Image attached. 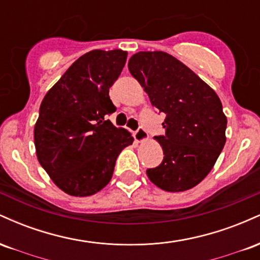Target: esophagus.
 Segmentation results:
<instances>
[{
    "label": "esophagus",
    "mask_w": 260,
    "mask_h": 260,
    "mask_svg": "<svg viewBox=\"0 0 260 260\" xmlns=\"http://www.w3.org/2000/svg\"><path fill=\"white\" fill-rule=\"evenodd\" d=\"M133 137L134 139H136V142H144V140L148 139L149 136H148V132L144 129V128L139 127L138 129L133 133Z\"/></svg>",
    "instance_id": "obj_1"
}]
</instances>
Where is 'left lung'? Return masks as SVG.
<instances>
[{
    "mask_svg": "<svg viewBox=\"0 0 260 260\" xmlns=\"http://www.w3.org/2000/svg\"><path fill=\"white\" fill-rule=\"evenodd\" d=\"M128 70L144 88L151 105L166 113L164 136L155 137L164 160L147 175L166 192H182L207 177L226 142L228 118L219 96L174 56L140 51Z\"/></svg>",
    "mask_w": 260,
    "mask_h": 260,
    "instance_id": "8db88e82",
    "label": "left lung"
}]
</instances>
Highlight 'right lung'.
<instances>
[{
  "mask_svg": "<svg viewBox=\"0 0 260 260\" xmlns=\"http://www.w3.org/2000/svg\"><path fill=\"white\" fill-rule=\"evenodd\" d=\"M127 59L122 50L80 56L46 92L34 128L40 165L64 193L88 197L111 180L116 159L133 143L124 128L105 121L116 111L109 89Z\"/></svg>",
  "mask_w": 260,
  "mask_h": 260,
  "instance_id": "obj_1",
  "label": "right lung"
}]
</instances>
